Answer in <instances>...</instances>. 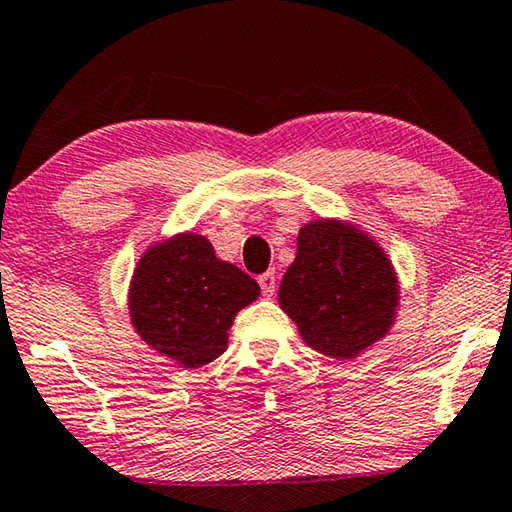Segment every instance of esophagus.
Masks as SVG:
<instances>
[{"label": "esophagus", "instance_id": "esophagus-1", "mask_svg": "<svg viewBox=\"0 0 512 512\" xmlns=\"http://www.w3.org/2000/svg\"><path fill=\"white\" fill-rule=\"evenodd\" d=\"M258 283H261V290H263V295L267 299L274 297V292H276V276H274V272H265V274L258 276Z\"/></svg>", "mask_w": 512, "mask_h": 512}]
</instances>
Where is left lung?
Here are the masks:
<instances>
[{
	"label": "left lung",
	"instance_id": "obj_1",
	"mask_svg": "<svg viewBox=\"0 0 512 512\" xmlns=\"http://www.w3.org/2000/svg\"><path fill=\"white\" fill-rule=\"evenodd\" d=\"M401 286L381 242L340 217H317L297 233V256L279 286V306L320 354L354 360L397 322Z\"/></svg>",
	"mask_w": 512,
	"mask_h": 512
}]
</instances>
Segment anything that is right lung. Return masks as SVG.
<instances>
[{
    "label": "right lung",
    "mask_w": 512,
    "mask_h": 512,
    "mask_svg": "<svg viewBox=\"0 0 512 512\" xmlns=\"http://www.w3.org/2000/svg\"><path fill=\"white\" fill-rule=\"evenodd\" d=\"M258 295V283L217 258L211 240L181 231L142 251L127 306L145 345L183 370H197L222 354L236 315Z\"/></svg>",
    "instance_id": "add662e5"
}]
</instances>
